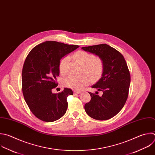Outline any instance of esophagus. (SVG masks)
I'll return each instance as SVG.
<instances>
[{
    "label": "esophagus",
    "mask_w": 155,
    "mask_h": 155,
    "mask_svg": "<svg viewBox=\"0 0 155 155\" xmlns=\"http://www.w3.org/2000/svg\"><path fill=\"white\" fill-rule=\"evenodd\" d=\"M81 92V91H74V94H80Z\"/></svg>",
    "instance_id": "obj_1"
}]
</instances>
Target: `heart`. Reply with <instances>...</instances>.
<instances>
[{"mask_svg":"<svg viewBox=\"0 0 155 155\" xmlns=\"http://www.w3.org/2000/svg\"><path fill=\"white\" fill-rule=\"evenodd\" d=\"M73 58L82 66L81 72L85 75L79 77L69 76L64 78L63 82L66 87L74 91H80L89 84V79L95 82L101 77L104 71V63L101 58L95 57L93 54L83 50L77 51ZM68 60V58H64L59 64V71L63 75L66 73Z\"/></svg>","mask_w":155,"mask_h":155,"instance_id":"obj_1","label":"heart"}]
</instances>
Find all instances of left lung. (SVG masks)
I'll list each match as a JSON object with an SVG mask.
<instances>
[{
  "mask_svg": "<svg viewBox=\"0 0 155 155\" xmlns=\"http://www.w3.org/2000/svg\"><path fill=\"white\" fill-rule=\"evenodd\" d=\"M82 49L98 56L104 63L101 77L92 86L103 94L100 97L89 92L91 99L85 104L84 110L94 119H110L120 112L128 98L131 77L127 64L119 51L106 44L83 47Z\"/></svg>",
  "mask_w": 155,
  "mask_h": 155,
  "instance_id": "1",
  "label": "left lung"
}]
</instances>
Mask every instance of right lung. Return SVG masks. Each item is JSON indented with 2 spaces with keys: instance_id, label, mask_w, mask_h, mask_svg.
Listing matches in <instances>:
<instances>
[{
  "instance_id": "1",
  "label": "right lung",
  "mask_w": 155,
  "mask_h": 155,
  "mask_svg": "<svg viewBox=\"0 0 155 155\" xmlns=\"http://www.w3.org/2000/svg\"><path fill=\"white\" fill-rule=\"evenodd\" d=\"M78 47L48 41L37 45L28 54L22 72V93L30 111L39 119L51 122L65 114L67 97L73 95L72 91L64 88L53 94L51 90L58 86L61 59Z\"/></svg>"
}]
</instances>
